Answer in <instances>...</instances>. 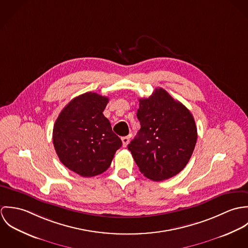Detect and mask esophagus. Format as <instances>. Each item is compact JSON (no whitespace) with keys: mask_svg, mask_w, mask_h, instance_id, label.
I'll return each mask as SVG.
<instances>
[{"mask_svg":"<svg viewBox=\"0 0 248 248\" xmlns=\"http://www.w3.org/2000/svg\"><path fill=\"white\" fill-rule=\"evenodd\" d=\"M121 140H122V143H123V146L126 147L129 144V142H130V138L129 137H123L121 139Z\"/></svg>","mask_w":248,"mask_h":248,"instance_id":"34e87169","label":"esophagus"}]
</instances>
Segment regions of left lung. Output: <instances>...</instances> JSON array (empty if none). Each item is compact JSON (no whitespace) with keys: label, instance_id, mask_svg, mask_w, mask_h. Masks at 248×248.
Returning a JSON list of instances; mask_svg holds the SVG:
<instances>
[{"label":"left lung","instance_id":"1","mask_svg":"<svg viewBox=\"0 0 248 248\" xmlns=\"http://www.w3.org/2000/svg\"><path fill=\"white\" fill-rule=\"evenodd\" d=\"M140 130L128 145L140 171L160 181L177 175L194 152L198 133L190 110L165 90L157 88L140 99Z\"/></svg>","mask_w":248,"mask_h":248}]
</instances>
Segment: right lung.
<instances>
[{"instance_id":"right-lung-1","label":"right lung","mask_w":248,"mask_h":248,"mask_svg":"<svg viewBox=\"0 0 248 248\" xmlns=\"http://www.w3.org/2000/svg\"><path fill=\"white\" fill-rule=\"evenodd\" d=\"M107 96L86 93L65 107L57 117L52 140L60 161L85 177L102 174L122 146L103 114Z\"/></svg>"}]
</instances>
